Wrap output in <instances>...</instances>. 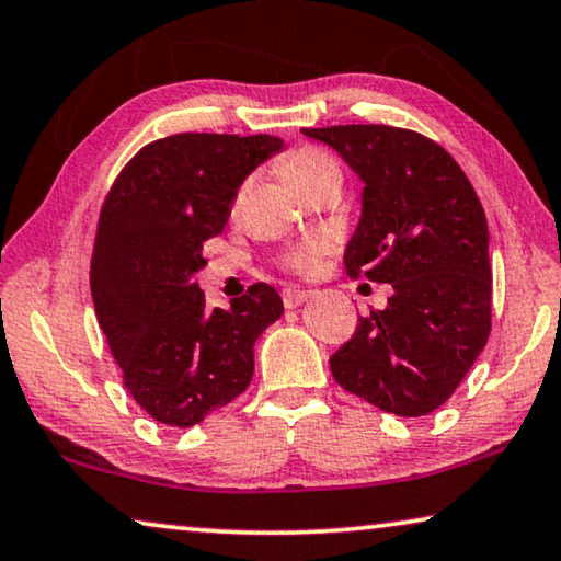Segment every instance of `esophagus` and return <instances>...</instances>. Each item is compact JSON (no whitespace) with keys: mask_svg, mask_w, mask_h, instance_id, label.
I'll use <instances>...</instances> for the list:
<instances>
[{"mask_svg":"<svg viewBox=\"0 0 561 561\" xmlns=\"http://www.w3.org/2000/svg\"><path fill=\"white\" fill-rule=\"evenodd\" d=\"M313 294L311 290H300V288H286L283 290V304H286V308H298L300 304H306L308 298H311Z\"/></svg>","mask_w":561,"mask_h":561,"instance_id":"obj_1","label":"esophagus"}]
</instances>
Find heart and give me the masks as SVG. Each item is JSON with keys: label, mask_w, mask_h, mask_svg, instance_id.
Segmentation results:
<instances>
[{"label": "heart", "mask_w": 561, "mask_h": 561, "mask_svg": "<svg viewBox=\"0 0 561 561\" xmlns=\"http://www.w3.org/2000/svg\"><path fill=\"white\" fill-rule=\"evenodd\" d=\"M280 172L286 176V182L294 186L296 192H300L306 190L308 184L319 182L321 176L339 174V167L327 151L313 149V146H304V149L290 151L288 157L280 161ZM323 250H327V240L311 238L290 250L286 255V263L288 267H294V271H308V267H313L316 261H319Z\"/></svg>", "instance_id": "b5f03b06"}]
</instances>
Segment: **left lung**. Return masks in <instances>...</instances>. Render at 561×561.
<instances>
[{"label": "left lung", "instance_id": "left-lung-1", "mask_svg": "<svg viewBox=\"0 0 561 561\" xmlns=\"http://www.w3.org/2000/svg\"><path fill=\"white\" fill-rule=\"evenodd\" d=\"M359 176L362 215L346 271L389 283L387 308L359 319L331 356L346 392L400 417L440 408L491 331L489 225L443 146L392 126L304 128Z\"/></svg>", "mask_w": 561, "mask_h": 561}]
</instances>
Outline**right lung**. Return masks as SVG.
Masks as SVG:
<instances>
[{"instance_id":"obj_1","label":"right lung","mask_w":561,"mask_h":561,"mask_svg":"<svg viewBox=\"0 0 561 561\" xmlns=\"http://www.w3.org/2000/svg\"><path fill=\"white\" fill-rule=\"evenodd\" d=\"M283 151L275 136L176 134L136 153L105 199L91 263L95 316L128 392L153 420L192 427L242 394L255 341L280 319L267 283L207 308L194 275L240 184Z\"/></svg>"}]
</instances>
